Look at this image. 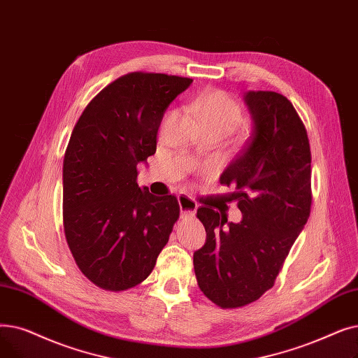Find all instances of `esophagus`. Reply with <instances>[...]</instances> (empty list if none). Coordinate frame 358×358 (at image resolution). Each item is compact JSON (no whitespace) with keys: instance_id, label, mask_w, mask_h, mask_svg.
<instances>
[{"instance_id":"1","label":"esophagus","mask_w":358,"mask_h":358,"mask_svg":"<svg viewBox=\"0 0 358 358\" xmlns=\"http://www.w3.org/2000/svg\"><path fill=\"white\" fill-rule=\"evenodd\" d=\"M178 201H179V207H180V215L182 218L185 217H192L195 213H196V208H198V203L188 195H179L178 196Z\"/></svg>"}]
</instances>
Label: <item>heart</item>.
Listing matches in <instances>:
<instances>
[{"mask_svg": "<svg viewBox=\"0 0 358 358\" xmlns=\"http://www.w3.org/2000/svg\"><path fill=\"white\" fill-rule=\"evenodd\" d=\"M194 112L203 128L215 129L224 135L233 134L243 119L241 105L224 92H213L198 99L194 103Z\"/></svg>", "mask_w": 358, "mask_h": 358, "instance_id": "1", "label": "heart"}]
</instances>
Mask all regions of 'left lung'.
Returning a JSON list of instances; mask_svg holds the SVG:
<instances>
[{"mask_svg":"<svg viewBox=\"0 0 358 358\" xmlns=\"http://www.w3.org/2000/svg\"><path fill=\"white\" fill-rule=\"evenodd\" d=\"M252 132L220 176L234 186L241 223L202 206L207 241L194 253L201 292L223 309L242 308L272 288L312 206L310 145L292 101L275 92H246Z\"/></svg>","mask_w":358,"mask_h":358,"instance_id":"obj_1","label":"left lung"}]
</instances>
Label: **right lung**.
Masks as SVG:
<instances>
[{
	"label": "right lung",
	"instance_id": "1",
	"mask_svg": "<svg viewBox=\"0 0 358 358\" xmlns=\"http://www.w3.org/2000/svg\"><path fill=\"white\" fill-rule=\"evenodd\" d=\"M192 81L141 71L119 77L73 129L62 167L65 239L80 271L103 290L143 282L179 218L175 195L140 188L137 166L156 152L166 109Z\"/></svg>",
	"mask_w": 358,
	"mask_h": 358
}]
</instances>
